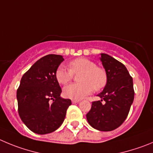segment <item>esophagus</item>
<instances>
[{"instance_id":"obj_1","label":"esophagus","mask_w":153,"mask_h":153,"mask_svg":"<svg viewBox=\"0 0 153 153\" xmlns=\"http://www.w3.org/2000/svg\"><path fill=\"white\" fill-rule=\"evenodd\" d=\"M81 101V100H72V103H77V102H79Z\"/></svg>"}]
</instances>
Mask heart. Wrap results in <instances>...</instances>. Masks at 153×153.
<instances>
[{
    "mask_svg": "<svg viewBox=\"0 0 153 153\" xmlns=\"http://www.w3.org/2000/svg\"><path fill=\"white\" fill-rule=\"evenodd\" d=\"M69 69L60 65L56 71V78L61 85H65L72 80L73 74L81 72L78 76L80 83L70 84L63 88V95L67 98L80 100L94 91L102 89L107 83L105 69L97 66L94 61L87 58H78L68 64Z\"/></svg>",
    "mask_w": 153,
    "mask_h": 153,
    "instance_id": "1",
    "label": "heart"
}]
</instances>
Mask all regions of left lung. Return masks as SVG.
I'll list each match as a JSON object with an SVG mask.
<instances>
[{"instance_id":"obj_1","label":"left lung","mask_w":153,"mask_h":153,"mask_svg":"<svg viewBox=\"0 0 153 153\" xmlns=\"http://www.w3.org/2000/svg\"><path fill=\"white\" fill-rule=\"evenodd\" d=\"M100 60L107 74V83L98 94L101 100L92 102L86 115L91 126L98 131L116 129L126 119L134 98L133 78L124 64L105 53ZM104 100L105 103L102 104Z\"/></svg>"}]
</instances>
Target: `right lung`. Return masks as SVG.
Masks as SVG:
<instances>
[{"label": "right lung", "instance_id": "1", "mask_svg": "<svg viewBox=\"0 0 153 153\" xmlns=\"http://www.w3.org/2000/svg\"><path fill=\"white\" fill-rule=\"evenodd\" d=\"M63 60L61 55L44 56L24 74L17 89L19 117L38 134L58 129L72 104L71 100L60 97L62 90L56 78V71Z\"/></svg>", "mask_w": 153, "mask_h": 153}]
</instances>
